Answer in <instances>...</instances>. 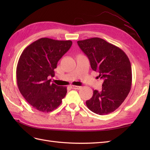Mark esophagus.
<instances>
[{"instance_id": "1", "label": "esophagus", "mask_w": 150, "mask_h": 150, "mask_svg": "<svg viewBox=\"0 0 150 150\" xmlns=\"http://www.w3.org/2000/svg\"><path fill=\"white\" fill-rule=\"evenodd\" d=\"M71 88L73 89H76V90H79L81 89V86H71Z\"/></svg>"}]
</instances>
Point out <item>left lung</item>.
<instances>
[{"instance_id":"left-lung-1","label":"left lung","mask_w":150,"mask_h":150,"mask_svg":"<svg viewBox=\"0 0 150 150\" xmlns=\"http://www.w3.org/2000/svg\"><path fill=\"white\" fill-rule=\"evenodd\" d=\"M90 62L91 69L104 79L101 91L94 90L86 102L91 111L100 115L116 110L129 94L132 82V66L119 47L98 37L77 41Z\"/></svg>"}]
</instances>
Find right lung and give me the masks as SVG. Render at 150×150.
Returning <instances> with one entry per match:
<instances>
[{
    "label": "right lung",
    "mask_w": 150,
    "mask_h": 150,
    "mask_svg": "<svg viewBox=\"0 0 150 150\" xmlns=\"http://www.w3.org/2000/svg\"><path fill=\"white\" fill-rule=\"evenodd\" d=\"M71 45V40L41 38L22 52L16 71L17 83L22 96L35 109L48 113L61 104L67 88L51 83L49 77L55 76L57 62Z\"/></svg>",
    "instance_id": "add662e5"
}]
</instances>
